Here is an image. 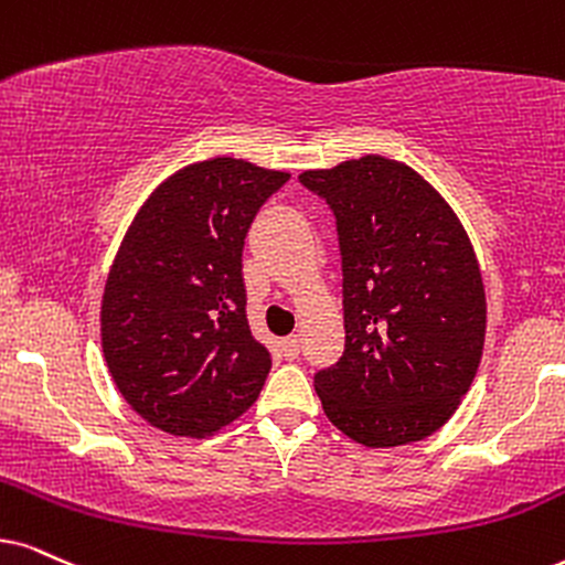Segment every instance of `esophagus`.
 Wrapping results in <instances>:
<instances>
[{
	"instance_id": "obj_1",
	"label": "esophagus",
	"mask_w": 565,
	"mask_h": 565,
	"mask_svg": "<svg viewBox=\"0 0 565 565\" xmlns=\"http://www.w3.org/2000/svg\"><path fill=\"white\" fill-rule=\"evenodd\" d=\"M299 347H302L299 335H287V339L281 341V352H284V356H287V360H297Z\"/></svg>"
}]
</instances>
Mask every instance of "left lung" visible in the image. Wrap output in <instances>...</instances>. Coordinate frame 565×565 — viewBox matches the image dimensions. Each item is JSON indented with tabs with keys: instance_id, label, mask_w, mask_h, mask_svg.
Instances as JSON below:
<instances>
[{
	"instance_id": "obj_1",
	"label": "left lung",
	"mask_w": 565,
	"mask_h": 565,
	"mask_svg": "<svg viewBox=\"0 0 565 565\" xmlns=\"http://www.w3.org/2000/svg\"><path fill=\"white\" fill-rule=\"evenodd\" d=\"M335 216L344 354L316 373L326 417L367 448L451 419L482 360L488 305L461 221L412 167L362 156L299 174Z\"/></svg>"
}]
</instances>
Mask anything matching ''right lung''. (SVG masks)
Segmentation results:
<instances>
[{"instance_id":"add662e5","label":"right lung","mask_w":565,"mask_h":565,"mask_svg":"<svg viewBox=\"0 0 565 565\" xmlns=\"http://www.w3.org/2000/svg\"><path fill=\"white\" fill-rule=\"evenodd\" d=\"M287 171L218 156L142 203L111 263L102 347L125 402L171 435L203 438L245 414L270 370L247 323L242 249Z\"/></svg>"}]
</instances>
